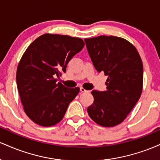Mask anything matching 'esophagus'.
<instances>
[{"instance_id": "obj_1", "label": "esophagus", "mask_w": 160, "mask_h": 160, "mask_svg": "<svg viewBox=\"0 0 160 160\" xmlns=\"http://www.w3.org/2000/svg\"><path fill=\"white\" fill-rule=\"evenodd\" d=\"M80 92H89V90H86V89H85L84 88H82V87H80Z\"/></svg>"}]
</instances>
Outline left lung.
<instances>
[{
	"mask_svg": "<svg viewBox=\"0 0 160 160\" xmlns=\"http://www.w3.org/2000/svg\"><path fill=\"white\" fill-rule=\"evenodd\" d=\"M95 68L108 76L106 91H92L94 102L88 114L96 123L112 127L122 122L140 98L143 64L135 47L114 36L85 39Z\"/></svg>",
	"mask_w": 160,
	"mask_h": 160,
	"instance_id": "left-lung-1",
	"label": "left lung"
}]
</instances>
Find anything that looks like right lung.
Instances as JSON below:
<instances>
[{
	"instance_id": "obj_1",
	"label": "right lung",
	"mask_w": 160,
	"mask_h": 160,
	"mask_svg": "<svg viewBox=\"0 0 160 160\" xmlns=\"http://www.w3.org/2000/svg\"><path fill=\"white\" fill-rule=\"evenodd\" d=\"M83 40L45 34L28 47L20 60L16 83L24 111L35 123L52 126L62 120L80 89L57 82L70 60L84 47Z\"/></svg>"
}]
</instances>
